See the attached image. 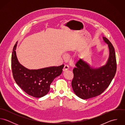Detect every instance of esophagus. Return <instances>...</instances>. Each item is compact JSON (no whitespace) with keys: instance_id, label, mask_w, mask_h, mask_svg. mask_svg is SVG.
<instances>
[{"instance_id":"esophagus-1","label":"esophagus","mask_w":125,"mask_h":125,"mask_svg":"<svg viewBox=\"0 0 125 125\" xmlns=\"http://www.w3.org/2000/svg\"><path fill=\"white\" fill-rule=\"evenodd\" d=\"M69 69V66L67 65H65L63 68V71L65 72Z\"/></svg>"}]
</instances>
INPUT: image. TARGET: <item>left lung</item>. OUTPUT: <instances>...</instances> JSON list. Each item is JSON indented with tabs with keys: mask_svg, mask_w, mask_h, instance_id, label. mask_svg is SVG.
Segmentation results:
<instances>
[{
	"mask_svg": "<svg viewBox=\"0 0 125 125\" xmlns=\"http://www.w3.org/2000/svg\"><path fill=\"white\" fill-rule=\"evenodd\" d=\"M104 41L108 45L109 57L105 64L94 67L80 59L73 69V78L72 87L73 92L80 98L86 100L96 97L107 89L114 78L116 71L115 49L105 37Z\"/></svg>",
	"mask_w": 125,
	"mask_h": 125,
	"instance_id": "8db88e82",
	"label": "left lung"
}]
</instances>
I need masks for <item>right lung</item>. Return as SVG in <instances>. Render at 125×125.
Masks as SVG:
<instances>
[{
	"mask_svg": "<svg viewBox=\"0 0 125 125\" xmlns=\"http://www.w3.org/2000/svg\"><path fill=\"white\" fill-rule=\"evenodd\" d=\"M15 44L11 56V68L13 78L18 86L28 95L41 98L49 92L54 79L62 72L64 65L51 66L38 69H29L19 62Z\"/></svg>",
	"mask_w": 125,
	"mask_h": 125,
	"instance_id": "obj_1",
	"label": "right lung"
}]
</instances>
